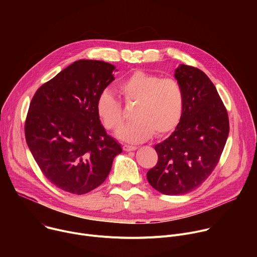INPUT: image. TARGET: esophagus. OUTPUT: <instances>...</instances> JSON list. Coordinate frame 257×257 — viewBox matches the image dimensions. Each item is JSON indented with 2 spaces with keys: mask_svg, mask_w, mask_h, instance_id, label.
<instances>
[{
  "mask_svg": "<svg viewBox=\"0 0 257 257\" xmlns=\"http://www.w3.org/2000/svg\"><path fill=\"white\" fill-rule=\"evenodd\" d=\"M136 150H137L136 146L127 145V144L123 145V151H124V152H133V151H136Z\"/></svg>",
  "mask_w": 257,
  "mask_h": 257,
  "instance_id": "obj_1",
  "label": "esophagus"
}]
</instances>
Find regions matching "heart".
<instances>
[{
    "instance_id": "heart-1",
    "label": "heart",
    "mask_w": 257,
    "mask_h": 257,
    "mask_svg": "<svg viewBox=\"0 0 257 257\" xmlns=\"http://www.w3.org/2000/svg\"><path fill=\"white\" fill-rule=\"evenodd\" d=\"M118 92L127 104L136 103L132 113L135 120L118 133L126 142H143L155 133L159 137L165 136L173 132L181 121L184 91L174 78L136 71L120 82ZM96 114L104 128L113 132L119 130L125 120L120 101L108 91L98 96Z\"/></svg>"
}]
</instances>
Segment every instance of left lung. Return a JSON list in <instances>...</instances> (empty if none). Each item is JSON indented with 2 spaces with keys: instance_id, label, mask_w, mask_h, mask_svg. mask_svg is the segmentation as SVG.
<instances>
[{
  "instance_id": "obj_1",
  "label": "left lung",
  "mask_w": 257,
  "mask_h": 257,
  "mask_svg": "<svg viewBox=\"0 0 257 257\" xmlns=\"http://www.w3.org/2000/svg\"><path fill=\"white\" fill-rule=\"evenodd\" d=\"M175 78L184 91V111L175 131L155 145L159 161L146 177L166 195L186 194L211 174L229 135L227 109L204 72L181 64Z\"/></svg>"
}]
</instances>
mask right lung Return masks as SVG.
Listing matches in <instances>:
<instances>
[{
  "label": "right lung",
  "instance_id": "obj_1",
  "mask_svg": "<svg viewBox=\"0 0 257 257\" xmlns=\"http://www.w3.org/2000/svg\"><path fill=\"white\" fill-rule=\"evenodd\" d=\"M112 64L76 61L36 90L25 121L28 148L58 188L85 194L106 179L121 145L106 134L96 100L115 80Z\"/></svg>",
  "mask_w": 257,
  "mask_h": 257
}]
</instances>
